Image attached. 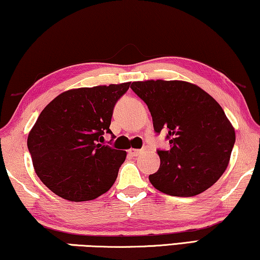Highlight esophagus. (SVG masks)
Segmentation results:
<instances>
[{
    "label": "esophagus",
    "mask_w": 260,
    "mask_h": 260,
    "mask_svg": "<svg viewBox=\"0 0 260 260\" xmlns=\"http://www.w3.org/2000/svg\"><path fill=\"white\" fill-rule=\"evenodd\" d=\"M143 152V150H137V149H130L129 150V154L133 155V157H137Z\"/></svg>",
    "instance_id": "1"
}]
</instances>
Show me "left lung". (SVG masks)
<instances>
[{"label":"left lung","mask_w":260,"mask_h":260,"mask_svg":"<svg viewBox=\"0 0 260 260\" xmlns=\"http://www.w3.org/2000/svg\"><path fill=\"white\" fill-rule=\"evenodd\" d=\"M149 108L157 134L167 130L169 150H157L160 167L149 180L172 197L208 189L224 173L236 136L222 107L186 81L147 80L131 83Z\"/></svg>","instance_id":"obj_1"}]
</instances>
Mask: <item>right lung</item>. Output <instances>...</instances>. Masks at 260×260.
I'll use <instances>...</instances> for the list:
<instances>
[{"label": "right lung", "instance_id": "obj_1", "mask_svg": "<svg viewBox=\"0 0 260 260\" xmlns=\"http://www.w3.org/2000/svg\"><path fill=\"white\" fill-rule=\"evenodd\" d=\"M129 87L125 82L71 89L44 108L27 149L38 178L58 197L89 201L114 185L126 152L101 142L105 134L113 135L114 107Z\"/></svg>", "mask_w": 260, "mask_h": 260}]
</instances>
